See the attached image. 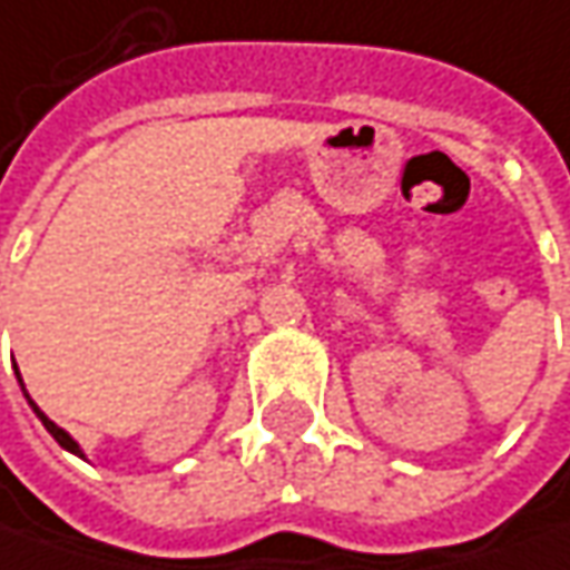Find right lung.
<instances>
[{
  "instance_id": "obj_1",
  "label": "right lung",
  "mask_w": 570,
  "mask_h": 570,
  "mask_svg": "<svg viewBox=\"0 0 570 570\" xmlns=\"http://www.w3.org/2000/svg\"><path fill=\"white\" fill-rule=\"evenodd\" d=\"M18 381H21V374H18ZM24 396H27V390H24ZM27 402H30V409H33V412H37V417H40L42 421V428H46V431L52 433V436H56V443L61 449H68V452H73V455H80V459H83V449L77 446V443H73V436L68 431H61V428H58L56 421H49V417L42 415L40 412V405H37V402H33V399L27 396Z\"/></svg>"
}]
</instances>
